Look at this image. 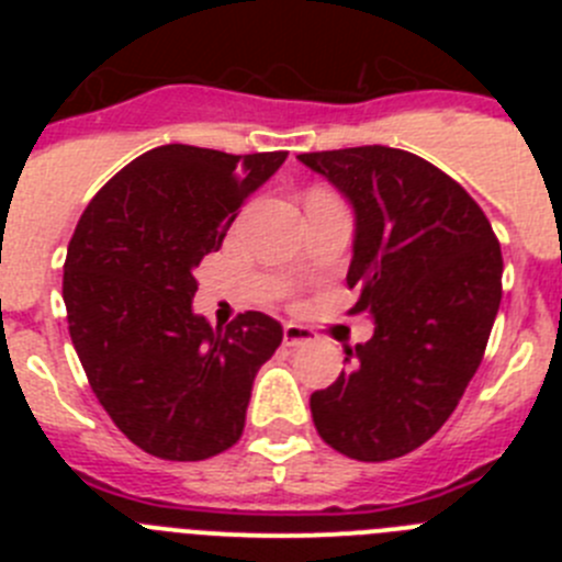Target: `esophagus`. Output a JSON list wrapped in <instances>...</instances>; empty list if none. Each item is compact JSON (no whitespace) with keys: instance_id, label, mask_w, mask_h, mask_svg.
<instances>
[{"instance_id":"34e87169","label":"esophagus","mask_w":562,"mask_h":562,"mask_svg":"<svg viewBox=\"0 0 562 562\" xmlns=\"http://www.w3.org/2000/svg\"><path fill=\"white\" fill-rule=\"evenodd\" d=\"M315 340V331L306 329V326L286 324L284 326V342L286 346H306V342Z\"/></svg>"}]
</instances>
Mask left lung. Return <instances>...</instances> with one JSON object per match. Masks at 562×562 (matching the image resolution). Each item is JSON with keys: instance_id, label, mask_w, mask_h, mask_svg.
I'll return each mask as SVG.
<instances>
[{"instance_id": "1", "label": "left lung", "mask_w": 562, "mask_h": 562, "mask_svg": "<svg viewBox=\"0 0 562 562\" xmlns=\"http://www.w3.org/2000/svg\"><path fill=\"white\" fill-rule=\"evenodd\" d=\"M355 207L346 284L374 335L310 400L321 439L357 461L411 453L450 419L479 371L504 258L479 202L434 162L389 146L297 154Z\"/></svg>"}]
</instances>
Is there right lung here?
<instances>
[{
	"instance_id": "right-lung-1",
	"label": "right lung",
	"mask_w": 562,
	"mask_h": 562,
	"mask_svg": "<svg viewBox=\"0 0 562 562\" xmlns=\"http://www.w3.org/2000/svg\"><path fill=\"white\" fill-rule=\"evenodd\" d=\"M284 160L151 148L92 196L69 238L64 304L78 360L114 425L157 459L202 461L241 439L252 380L284 329L265 312L213 329L191 310L193 270Z\"/></svg>"
}]
</instances>
